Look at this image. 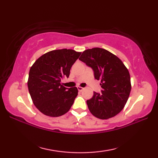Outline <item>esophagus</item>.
<instances>
[{"mask_svg": "<svg viewBox=\"0 0 158 158\" xmlns=\"http://www.w3.org/2000/svg\"><path fill=\"white\" fill-rule=\"evenodd\" d=\"M77 89H78L79 92H82L83 90L84 89V88H81V87H79H79H77Z\"/></svg>", "mask_w": 158, "mask_h": 158, "instance_id": "obj_1", "label": "esophagus"}]
</instances>
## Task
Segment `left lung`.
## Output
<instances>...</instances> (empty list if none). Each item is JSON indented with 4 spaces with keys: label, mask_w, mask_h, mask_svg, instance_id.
<instances>
[{
    "label": "left lung",
    "mask_w": 158,
    "mask_h": 158,
    "mask_svg": "<svg viewBox=\"0 0 158 158\" xmlns=\"http://www.w3.org/2000/svg\"><path fill=\"white\" fill-rule=\"evenodd\" d=\"M79 60L90 67L94 78L100 81V93L94 92L87 100L89 111L101 119L117 115L129 98L131 90L128 70L122 60L107 50L95 48L85 50Z\"/></svg>",
    "instance_id": "left-lung-1"
}]
</instances>
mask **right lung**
<instances>
[{
  "mask_svg": "<svg viewBox=\"0 0 158 158\" xmlns=\"http://www.w3.org/2000/svg\"><path fill=\"white\" fill-rule=\"evenodd\" d=\"M81 53L73 49L53 50L36 60L30 69L29 93L34 105L44 115L61 116L72 106L78 89L65 88L61 79L69 78L70 69Z\"/></svg>",
  "mask_w": 158,
  "mask_h": 158,
  "instance_id": "right-lung-1",
  "label": "right lung"
}]
</instances>
